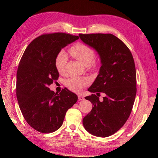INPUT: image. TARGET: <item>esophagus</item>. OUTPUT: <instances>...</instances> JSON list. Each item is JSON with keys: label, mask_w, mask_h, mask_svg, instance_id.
Masks as SVG:
<instances>
[{"label": "esophagus", "mask_w": 158, "mask_h": 158, "mask_svg": "<svg viewBox=\"0 0 158 158\" xmlns=\"http://www.w3.org/2000/svg\"><path fill=\"white\" fill-rule=\"evenodd\" d=\"M78 99H79V100H84V96H83V95H78Z\"/></svg>", "instance_id": "obj_1"}]
</instances>
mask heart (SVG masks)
<instances>
[{
  "mask_svg": "<svg viewBox=\"0 0 158 158\" xmlns=\"http://www.w3.org/2000/svg\"><path fill=\"white\" fill-rule=\"evenodd\" d=\"M69 53L72 56L80 61L85 66H89L93 62L95 52L93 48L81 42H77L69 47ZM68 56L63 51L58 53L55 59V66L60 74L64 75L66 73ZM90 80L86 77H72L65 82L66 87L72 91L79 93L90 84Z\"/></svg>",
  "mask_w": 158,
  "mask_h": 158,
  "instance_id": "heart-1",
  "label": "heart"
}]
</instances>
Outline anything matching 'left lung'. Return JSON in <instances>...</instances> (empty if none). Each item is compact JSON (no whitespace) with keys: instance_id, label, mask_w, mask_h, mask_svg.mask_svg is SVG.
<instances>
[{"instance_id":"left-lung-1","label":"left lung","mask_w":158,"mask_h":158,"mask_svg":"<svg viewBox=\"0 0 158 158\" xmlns=\"http://www.w3.org/2000/svg\"><path fill=\"white\" fill-rule=\"evenodd\" d=\"M84 43L97 51L102 66L85 97L93 105L83 119L89 133L106 137L123 126L132 110L137 93V77L132 53L121 40L110 33L79 34ZM104 94L102 101L98 97Z\"/></svg>"}]
</instances>
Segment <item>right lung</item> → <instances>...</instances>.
Listing matches in <instances>:
<instances>
[{
    "label": "right lung",
    "instance_id": "add662e5",
    "mask_svg": "<svg viewBox=\"0 0 158 158\" xmlns=\"http://www.w3.org/2000/svg\"><path fill=\"white\" fill-rule=\"evenodd\" d=\"M78 39L65 33L41 35L28 44L21 58L17 73L18 103L26 121L40 132L59 129L67 111L78 100L66 88L59 94L49 88L59 77L55 66L57 54Z\"/></svg>",
    "mask_w": 158,
    "mask_h": 158
}]
</instances>
